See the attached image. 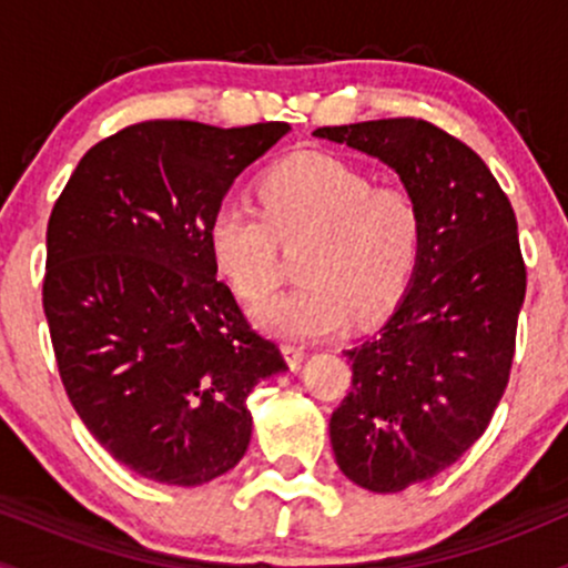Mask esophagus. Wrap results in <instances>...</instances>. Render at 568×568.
Instances as JSON below:
<instances>
[{
	"instance_id": "obj_1",
	"label": "esophagus",
	"mask_w": 568,
	"mask_h": 568,
	"mask_svg": "<svg viewBox=\"0 0 568 568\" xmlns=\"http://www.w3.org/2000/svg\"><path fill=\"white\" fill-rule=\"evenodd\" d=\"M283 355H285V363H288L293 371L302 368L304 347H296V344H283Z\"/></svg>"
}]
</instances>
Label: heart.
<instances>
[{"instance_id": "heart-1", "label": "heart", "mask_w": 568, "mask_h": 568, "mask_svg": "<svg viewBox=\"0 0 568 568\" xmlns=\"http://www.w3.org/2000/svg\"><path fill=\"white\" fill-rule=\"evenodd\" d=\"M264 211L237 194L216 205L207 251L221 277L253 302L277 283V240L306 243L296 288L253 306L270 336L312 342L379 321L406 291L422 243L419 205L400 186L331 154H298L262 181Z\"/></svg>"}]
</instances>
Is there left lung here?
Returning <instances> with one entry per match:
<instances>
[{
  "label": "left lung",
  "mask_w": 568,
  "mask_h": 568,
  "mask_svg": "<svg viewBox=\"0 0 568 568\" xmlns=\"http://www.w3.org/2000/svg\"><path fill=\"white\" fill-rule=\"evenodd\" d=\"M397 173L419 205L406 293L357 347L352 389L331 416L336 465L376 494L435 478L484 435L510 379L526 296L518 224L486 162L425 120L317 128Z\"/></svg>",
  "instance_id": "obj_1"
}]
</instances>
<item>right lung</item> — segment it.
<instances>
[{
    "instance_id": "right-lung-1",
    "label": "right lung",
    "mask_w": 568,
    "mask_h": 568,
    "mask_svg": "<svg viewBox=\"0 0 568 568\" xmlns=\"http://www.w3.org/2000/svg\"><path fill=\"white\" fill-rule=\"evenodd\" d=\"M288 122H139L95 143L48 224L42 304L63 387L128 470L202 486L247 452V395L285 374L207 251L234 179Z\"/></svg>"
}]
</instances>
